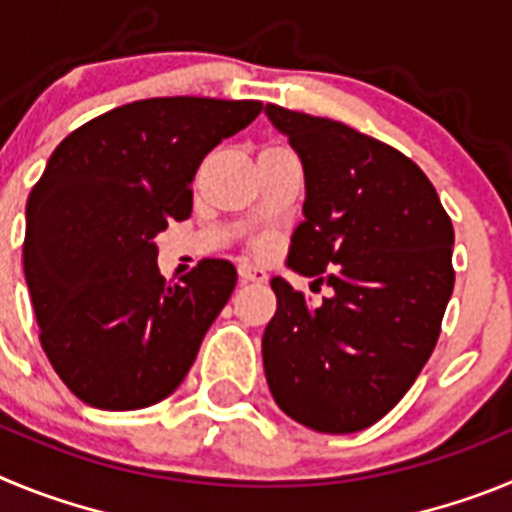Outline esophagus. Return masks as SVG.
<instances>
[{
	"mask_svg": "<svg viewBox=\"0 0 512 512\" xmlns=\"http://www.w3.org/2000/svg\"><path fill=\"white\" fill-rule=\"evenodd\" d=\"M238 277L241 282H266V271L261 266H253V264H241L238 266Z\"/></svg>",
	"mask_w": 512,
	"mask_h": 512,
	"instance_id": "obj_1",
	"label": "esophagus"
}]
</instances>
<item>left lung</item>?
I'll return each instance as SVG.
<instances>
[{
    "mask_svg": "<svg viewBox=\"0 0 512 512\" xmlns=\"http://www.w3.org/2000/svg\"><path fill=\"white\" fill-rule=\"evenodd\" d=\"M305 171L287 266L333 295L310 307L282 277L261 338L279 408L320 433L364 431L431 359L454 289V228L428 176L387 143L266 104Z\"/></svg>",
    "mask_w": 512,
    "mask_h": 512,
    "instance_id": "8db88e82",
    "label": "left lung"
}]
</instances>
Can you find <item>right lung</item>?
<instances>
[{"label": "right lung", "mask_w": 512, "mask_h": 512, "mask_svg": "<svg viewBox=\"0 0 512 512\" xmlns=\"http://www.w3.org/2000/svg\"><path fill=\"white\" fill-rule=\"evenodd\" d=\"M259 112L253 99H140L48 158L27 197L22 264L45 356L92 408H148L187 377L238 274L205 259L169 284L156 235L192 212L202 158Z\"/></svg>", "instance_id": "add662e5"}]
</instances>
